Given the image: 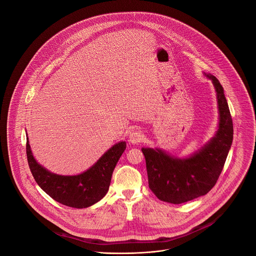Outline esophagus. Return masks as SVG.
Listing matches in <instances>:
<instances>
[{"instance_id": "esophagus-1", "label": "esophagus", "mask_w": 256, "mask_h": 256, "mask_svg": "<svg viewBox=\"0 0 256 256\" xmlns=\"http://www.w3.org/2000/svg\"><path fill=\"white\" fill-rule=\"evenodd\" d=\"M142 140H144V134L140 130H136L130 134V142L132 144H140Z\"/></svg>"}]
</instances>
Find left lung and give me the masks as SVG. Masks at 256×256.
Segmentation results:
<instances>
[{
  "instance_id": "obj_1",
  "label": "left lung",
  "mask_w": 256,
  "mask_h": 256,
  "mask_svg": "<svg viewBox=\"0 0 256 256\" xmlns=\"http://www.w3.org/2000/svg\"><path fill=\"white\" fill-rule=\"evenodd\" d=\"M216 92L218 126L214 138L186 158L170 156L161 149L142 148L149 188L163 202L179 204L206 194L216 184L233 140V122L224 89L218 80L206 74Z\"/></svg>"
}]
</instances>
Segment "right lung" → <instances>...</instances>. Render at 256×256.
<instances>
[{
    "mask_svg": "<svg viewBox=\"0 0 256 256\" xmlns=\"http://www.w3.org/2000/svg\"><path fill=\"white\" fill-rule=\"evenodd\" d=\"M26 138L28 165L38 184L58 202L76 208H88L105 196L112 172L126 148V142H120L85 172L78 175H58L38 163L32 155L28 136Z\"/></svg>",
    "mask_w": 256,
    "mask_h": 256,
    "instance_id": "1",
    "label": "right lung"
}]
</instances>
